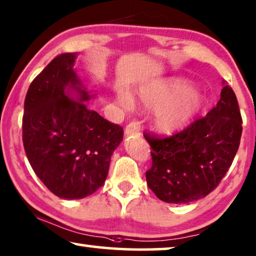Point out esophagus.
<instances>
[{
	"label": "esophagus",
	"instance_id": "esophagus-1",
	"mask_svg": "<svg viewBox=\"0 0 256 256\" xmlns=\"http://www.w3.org/2000/svg\"><path fill=\"white\" fill-rule=\"evenodd\" d=\"M124 134L127 136H129V135H135V136L140 135V121L134 120V121L129 122V124L124 129Z\"/></svg>",
	"mask_w": 256,
	"mask_h": 256
}]
</instances>
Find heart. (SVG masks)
Instances as JSON below:
<instances>
[{
  "mask_svg": "<svg viewBox=\"0 0 256 256\" xmlns=\"http://www.w3.org/2000/svg\"><path fill=\"white\" fill-rule=\"evenodd\" d=\"M144 105L157 108L154 126L159 134L172 135L182 130L202 107L203 99L192 91L186 80L172 78L150 84L140 90ZM118 102L126 110L134 107V99L127 94L118 96Z\"/></svg>",
  "mask_w": 256,
  "mask_h": 256,
  "instance_id": "1",
  "label": "heart"
}]
</instances>
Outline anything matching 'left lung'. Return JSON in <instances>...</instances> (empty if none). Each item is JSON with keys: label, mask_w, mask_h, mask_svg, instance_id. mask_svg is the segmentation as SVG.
I'll return each instance as SVG.
<instances>
[{"label": "left lung", "mask_w": 256, "mask_h": 256, "mask_svg": "<svg viewBox=\"0 0 256 256\" xmlns=\"http://www.w3.org/2000/svg\"><path fill=\"white\" fill-rule=\"evenodd\" d=\"M242 119L234 92L225 85L220 99L204 118L168 137L144 134L152 157L148 186L168 203L206 198L225 176L240 144Z\"/></svg>", "instance_id": "left-lung-1"}]
</instances>
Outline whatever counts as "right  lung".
<instances>
[{
    "instance_id": "obj_1",
    "label": "right lung",
    "mask_w": 256,
    "mask_h": 256,
    "mask_svg": "<svg viewBox=\"0 0 256 256\" xmlns=\"http://www.w3.org/2000/svg\"><path fill=\"white\" fill-rule=\"evenodd\" d=\"M76 55H58L33 80L23 116L24 149L33 171L54 195L66 200L86 198L102 186L110 156L124 138L121 126L84 104L94 96L74 70Z\"/></svg>"
}]
</instances>
